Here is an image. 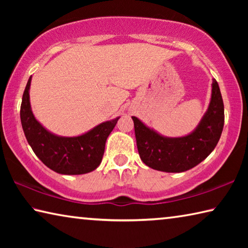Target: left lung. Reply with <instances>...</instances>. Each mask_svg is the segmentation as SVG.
Here are the masks:
<instances>
[{
	"label": "left lung",
	"instance_id": "8db88e82",
	"mask_svg": "<svg viewBox=\"0 0 248 248\" xmlns=\"http://www.w3.org/2000/svg\"><path fill=\"white\" fill-rule=\"evenodd\" d=\"M138 151L145 165L167 173H180L198 165L216 148L224 125V105L219 84L213 78L211 102L194 132L165 138L132 117Z\"/></svg>",
	"mask_w": 248,
	"mask_h": 248
}]
</instances>
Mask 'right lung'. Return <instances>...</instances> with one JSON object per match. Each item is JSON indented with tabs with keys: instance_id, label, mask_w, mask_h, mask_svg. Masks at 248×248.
<instances>
[{
	"instance_id": "add662e5",
	"label": "right lung",
	"mask_w": 248,
	"mask_h": 248,
	"mask_svg": "<svg viewBox=\"0 0 248 248\" xmlns=\"http://www.w3.org/2000/svg\"><path fill=\"white\" fill-rule=\"evenodd\" d=\"M31 77L25 87L20 121L25 137L37 156L50 170L64 175H81L94 170L102 162L105 144L119 118L106 121L79 137H58L47 131L32 115L29 103Z\"/></svg>"
}]
</instances>
